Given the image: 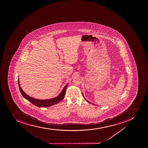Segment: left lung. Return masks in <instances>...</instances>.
<instances>
[{
	"instance_id": "obj_1",
	"label": "left lung",
	"mask_w": 148,
	"mask_h": 148,
	"mask_svg": "<svg viewBox=\"0 0 148 148\" xmlns=\"http://www.w3.org/2000/svg\"><path fill=\"white\" fill-rule=\"evenodd\" d=\"M83 97H84V96H83ZM86 101H87V102H89V103H90V102H88V101H87V100H86Z\"/></svg>"
}]
</instances>
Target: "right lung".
<instances>
[{
    "label": "right lung",
    "instance_id": "add662e5",
    "mask_svg": "<svg viewBox=\"0 0 148 148\" xmlns=\"http://www.w3.org/2000/svg\"><path fill=\"white\" fill-rule=\"evenodd\" d=\"M18 84L20 92H21V94L22 95V96H23L24 98L27 100L28 101L31 102L32 103H33V105H34V106L40 107H50L52 105H55V104L58 103L60 101H62V100L63 99V98H64V96L65 94L67 86H68V84L66 85L64 87L60 94L55 98H51V99H50L40 100L31 97H29V96H28L27 95L25 94V92H24V91L21 88L19 84V79H18Z\"/></svg>",
    "mask_w": 148,
    "mask_h": 148
}]
</instances>
